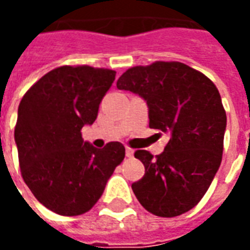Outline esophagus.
<instances>
[{"instance_id":"obj_1","label":"esophagus","mask_w":250,"mask_h":250,"mask_svg":"<svg viewBox=\"0 0 250 250\" xmlns=\"http://www.w3.org/2000/svg\"><path fill=\"white\" fill-rule=\"evenodd\" d=\"M125 157H128V158L134 157V150H132V148H128V147H127V148H125Z\"/></svg>"}]
</instances>
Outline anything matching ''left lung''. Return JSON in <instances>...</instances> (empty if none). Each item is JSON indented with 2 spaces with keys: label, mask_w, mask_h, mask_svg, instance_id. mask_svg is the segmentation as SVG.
Returning <instances> with one entry per match:
<instances>
[{
  "label": "left lung",
  "mask_w": 250,
  "mask_h": 250,
  "mask_svg": "<svg viewBox=\"0 0 250 250\" xmlns=\"http://www.w3.org/2000/svg\"><path fill=\"white\" fill-rule=\"evenodd\" d=\"M116 87L145 99L150 128L170 134L155 158L135 151L146 171L132 191L152 214H184L204 197L221 165L226 114L218 89L204 73L178 62L130 68Z\"/></svg>",
  "instance_id": "obj_1"
}]
</instances>
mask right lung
I'll return each instance as SVG.
<instances>
[{
  "mask_svg": "<svg viewBox=\"0 0 250 250\" xmlns=\"http://www.w3.org/2000/svg\"><path fill=\"white\" fill-rule=\"evenodd\" d=\"M116 72L88 65L59 66L25 93L14 141L24 182L37 201L60 215H80L102 197L125 146L96 148L82 128L92 125Z\"/></svg>",
  "mask_w": 250,
  "mask_h": 250,
  "instance_id": "right-lung-1",
  "label": "right lung"
}]
</instances>
